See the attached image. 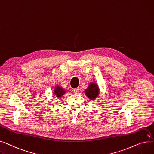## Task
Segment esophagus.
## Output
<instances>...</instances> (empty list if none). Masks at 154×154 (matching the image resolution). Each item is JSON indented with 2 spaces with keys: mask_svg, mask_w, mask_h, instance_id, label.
Returning <instances> with one entry per match:
<instances>
[{
  "mask_svg": "<svg viewBox=\"0 0 154 154\" xmlns=\"http://www.w3.org/2000/svg\"><path fill=\"white\" fill-rule=\"evenodd\" d=\"M79 92V90L78 88H74V89H73V92H74L75 94H78Z\"/></svg>",
  "mask_w": 154,
  "mask_h": 154,
  "instance_id": "esophagus-1",
  "label": "esophagus"
}]
</instances>
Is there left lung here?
Returning a JSON list of instances; mask_svg holds the SVG:
<instances>
[{
    "label": "left lung",
    "instance_id": "1",
    "mask_svg": "<svg viewBox=\"0 0 154 154\" xmlns=\"http://www.w3.org/2000/svg\"><path fill=\"white\" fill-rule=\"evenodd\" d=\"M85 95L89 99L94 100L98 97L100 94L99 88L95 82H91L88 85V87L84 91Z\"/></svg>",
    "mask_w": 154,
    "mask_h": 154
}]
</instances>
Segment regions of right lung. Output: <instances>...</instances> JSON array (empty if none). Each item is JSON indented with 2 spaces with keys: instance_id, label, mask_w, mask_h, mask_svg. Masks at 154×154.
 Listing matches in <instances>:
<instances>
[{
  "instance_id": "right-lung-1",
  "label": "right lung",
  "mask_w": 154,
  "mask_h": 154,
  "mask_svg": "<svg viewBox=\"0 0 154 154\" xmlns=\"http://www.w3.org/2000/svg\"><path fill=\"white\" fill-rule=\"evenodd\" d=\"M54 94L56 97H57V99H60L62 97L66 94V91H65L62 87H60L59 85H57L54 88Z\"/></svg>"
}]
</instances>
